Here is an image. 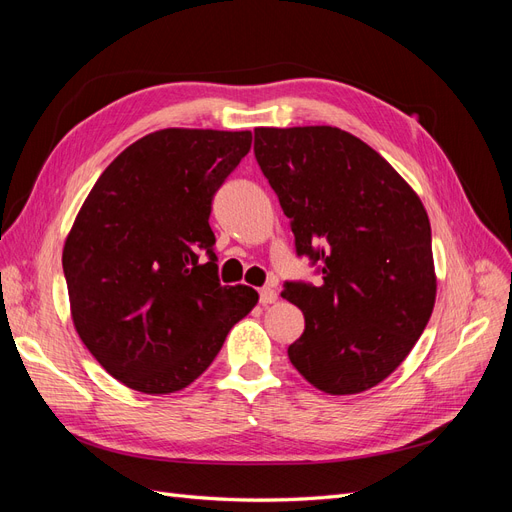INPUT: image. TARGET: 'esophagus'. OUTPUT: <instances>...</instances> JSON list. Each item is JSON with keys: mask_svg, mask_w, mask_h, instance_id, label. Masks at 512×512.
Segmentation results:
<instances>
[{"mask_svg": "<svg viewBox=\"0 0 512 512\" xmlns=\"http://www.w3.org/2000/svg\"><path fill=\"white\" fill-rule=\"evenodd\" d=\"M258 299H260V303H262V305L275 303V299H277V292H275L273 288H262V290L258 292Z\"/></svg>", "mask_w": 512, "mask_h": 512, "instance_id": "34e87169", "label": "esophagus"}]
</instances>
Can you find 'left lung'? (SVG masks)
I'll return each mask as SVG.
<instances>
[{"label": "left lung", "mask_w": 512, "mask_h": 512, "mask_svg": "<svg viewBox=\"0 0 512 512\" xmlns=\"http://www.w3.org/2000/svg\"><path fill=\"white\" fill-rule=\"evenodd\" d=\"M254 156L294 250L322 282H286L305 316L288 359L316 389L354 395L406 359L436 303L427 211L361 138L331 126L256 128Z\"/></svg>", "instance_id": "1"}]
</instances>
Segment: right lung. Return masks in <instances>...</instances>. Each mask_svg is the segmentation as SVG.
I'll return each mask as SVG.
<instances>
[{"mask_svg": "<svg viewBox=\"0 0 512 512\" xmlns=\"http://www.w3.org/2000/svg\"><path fill=\"white\" fill-rule=\"evenodd\" d=\"M252 132L168 128L108 164L64 245L72 320L115 380L162 395L192 384L258 292L222 286L213 196Z\"/></svg>", "mask_w": 512, "mask_h": 512, "instance_id": "obj_1", "label": "right lung"}]
</instances>
